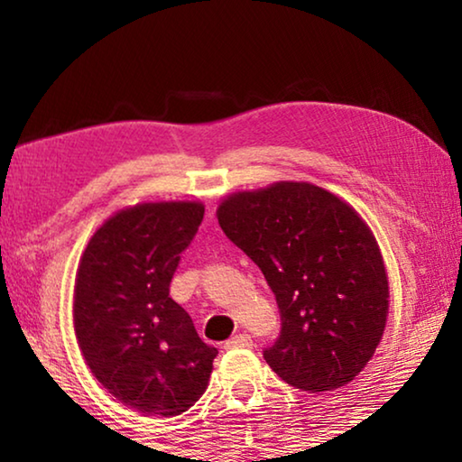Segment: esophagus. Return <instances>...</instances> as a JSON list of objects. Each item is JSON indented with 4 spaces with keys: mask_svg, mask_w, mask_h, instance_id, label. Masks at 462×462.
I'll list each match as a JSON object with an SVG mask.
<instances>
[{
    "mask_svg": "<svg viewBox=\"0 0 462 462\" xmlns=\"http://www.w3.org/2000/svg\"><path fill=\"white\" fill-rule=\"evenodd\" d=\"M223 346L225 349H244V346H252V338L248 334H237V337L226 340Z\"/></svg>",
    "mask_w": 462,
    "mask_h": 462,
    "instance_id": "esophagus-1",
    "label": "esophagus"
}]
</instances>
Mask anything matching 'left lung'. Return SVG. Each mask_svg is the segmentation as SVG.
<instances>
[{
    "mask_svg": "<svg viewBox=\"0 0 462 462\" xmlns=\"http://www.w3.org/2000/svg\"><path fill=\"white\" fill-rule=\"evenodd\" d=\"M217 218L275 294L282 334L264 351L275 374L309 393L351 383L389 318V277L368 223L338 195L302 180L226 195Z\"/></svg>",
    "mask_w": 462,
    "mask_h": 462,
    "instance_id": "obj_1",
    "label": "left lung"
}]
</instances>
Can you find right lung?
I'll use <instances>...</instances> for the list:
<instances>
[{"instance_id":"obj_1","label":"right lung","mask_w":462,"mask_h":462,"mask_svg":"<svg viewBox=\"0 0 462 462\" xmlns=\"http://www.w3.org/2000/svg\"><path fill=\"white\" fill-rule=\"evenodd\" d=\"M201 201H143L88 239L73 288V328L94 378L144 416H179L204 395L217 349L170 299Z\"/></svg>"}]
</instances>
